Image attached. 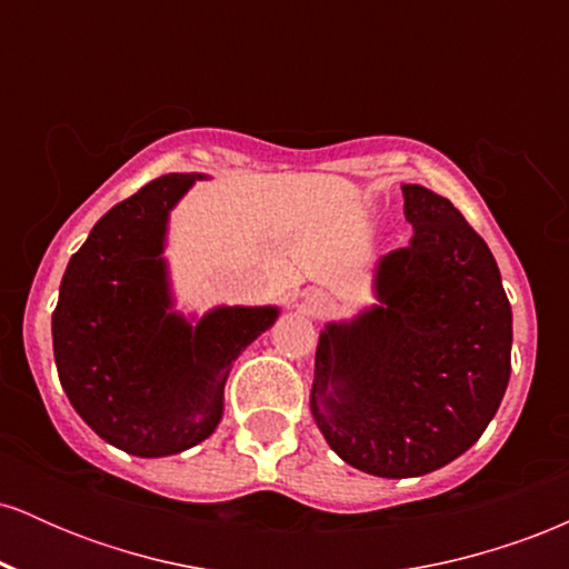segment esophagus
Returning <instances> with one entry per match:
<instances>
[{
	"label": "esophagus",
	"instance_id": "34e87169",
	"mask_svg": "<svg viewBox=\"0 0 569 569\" xmlns=\"http://www.w3.org/2000/svg\"><path fill=\"white\" fill-rule=\"evenodd\" d=\"M323 310V307H318V312H321Z\"/></svg>",
	"mask_w": 569,
	"mask_h": 569
}]
</instances>
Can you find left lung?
I'll list each match as a JSON object with an SVG mask.
<instances>
[{
	"instance_id": "1",
	"label": "left lung",
	"mask_w": 569,
	"mask_h": 569,
	"mask_svg": "<svg viewBox=\"0 0 569 569\" xmlns=\"http://www.w3.org/2000/svg\"><path fill=\"white\" fill-rule=\"evenodd\" d=\"M415 227L380 259V305L329 323L310 409L329 447L382 479L426 476L485 433L511 377V305L481 234L441 194L403 184Z\"/></svg>"
}]
</instances>
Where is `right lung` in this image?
Wrapping results in <instances>:
<instances>
[{
    "label": "right lung",
    "mask_w": 569,
    "mask_h": 569,
    "mask_svg": "<svg viewBox=\"0 0 569 569\" xmlns=\"http://www.w3.org/2000/svg\"><path fill=\"white\" fill-rule=\"evenodd\" d=\"M194 179L202 176H160L103 213L69 259L53 312L56 367L71 407L136 457L208 439L232 361L278 318V307H217L192 326L171 310L168 213Z\"/></svg>",
    "instance_id": "add662e5"
}]
</instances>
